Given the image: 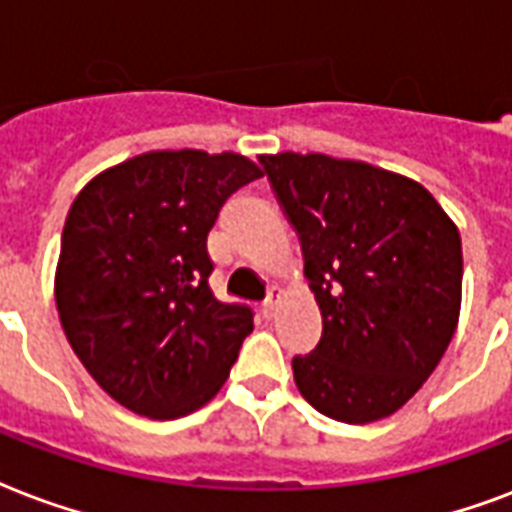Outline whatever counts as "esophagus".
I'll return each instance as SVG.
<instances>
[{
    "instance_id": "1",
    "label": "esophagus",
    "mask_w": 512,
    "mask_h": 512,
    "mask_svg": "<svg viewBox=\"0 0 512 512\" xmlns=\"http://www.w3.org/2000/svg\"><path fill=\"white\" fill-rule=\"evenodd\" d=\"M279 298H282V290H279V287H271V290H268V298H265V303H263L265 319H273V314H276V306H279Z\"/></svg>"
}]
</instances>
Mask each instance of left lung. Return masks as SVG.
Here are the masks:
<instances>
[{"mask_svg":"<svg viewBox=\"0 0 512 512\" xmlns=\"http://www.w3.org/2000/svg\"><path fill=\"white\" fill-rule=\"evenodd\" d=\"M300 239L322 338L292 357L300 395L335 421L403 408L438 368L462 306V239L429 190L330 155H260Z\"/></svg>","mask_w":512,"mask_h":512,"instance_id":"1","label":"left lung"}]
</instances>
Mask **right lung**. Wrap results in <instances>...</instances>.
Masks as SVG:
<instances>
[{
	"mask_svg": "<svg viewBox=\"0 0 512 512\" xmlns=\"http://www.w3.org/2000/svg\"><path fill=\"white\" fill-rule=\"evenodd\" d=\"M263 177L241 155L144 152L83 187L66 214L56 306L85 370L150 419L198 411L225 384L255 311L214 298L206 236Z\"/></svg>",
	"mask_w": 512,
	"mask_h": 512,
	"instance_id": "add662e5",
	"label": "right lung"
}]
</instances>
